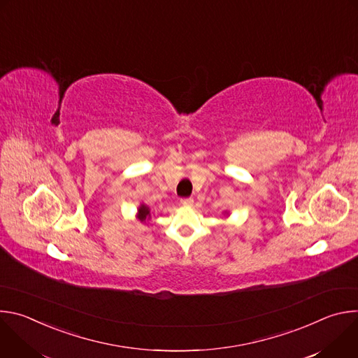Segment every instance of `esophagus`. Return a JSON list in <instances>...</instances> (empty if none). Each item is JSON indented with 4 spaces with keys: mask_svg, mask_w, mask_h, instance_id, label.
<instances>
[{
    "mask_svg": "<svg viewBox=\"0 0 358 358\" xmlns=\"http://www.w3.org/2000/svg\"><path fill=\"white\" fill-rule=\"evenodd\" d=\"M181 203H182L184 207H191L192 203H194V199H192V198H182V199H181Z\"/></svg>",
    "mask_w": 358,
    "mask_h": 358,
    "instance_id": "obj_1",
    "label": "esophagus"
}]
</instances>
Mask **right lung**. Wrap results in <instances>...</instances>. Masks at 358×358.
Returning a JSON list of instances; mask_svg holds the SVG:
<instances>
[{"instance_id": "add662e5", "label": "right lung", "mask_w": 358, "mask_h": 358, "mask_svg": "<svg viewBox=\"0 0 358 358\" xmlns=\"http://www.w3.org/2000/svg\"><path fill=\"white\" fill-rule=\"evenodd\" d=\"M137 217L141 222H145L150 220V208L145 206V203H141L137 210Z\"/></svg>"}]
</instances>
